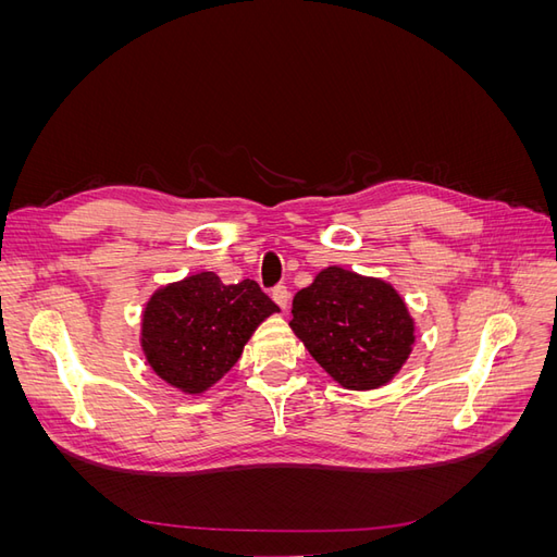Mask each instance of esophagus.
<instances>
[{
	"mask_svg": "<svg viewBox=\"0 0 557 557\" xmlns=\"http://www.w3.org/2000/svg\"><path fill=\"white\" fill-rule=\"evenodd\" d=\"M272 299L281 307V311H288V307H290V293H288V288H285V285H278V288L272 290Z\"/></svg>",
	"mask_w": 557,
	"mask_h": 557,
	"instance_id": "1",
	"label": "esophagus"
}]
</instances>
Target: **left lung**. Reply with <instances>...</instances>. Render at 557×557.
Instances as JSON below:
<instances>
[{
    "label": "left lung",
    "instance_id": "obj_1",
    "mask_svg": "<svg viewBox=\"0 0 557 557\" xmlns=\"http://www.w3.org/2000/svg\"><path fill=\"white\" fill-rule=\"evenodd\" d=\"M290 327L346 391L391 383L416 344L413 315L393 285L336 264L295 295Z\"/></svg>",
    "mask_w": 557,
    "mask_h": 557
}]
</instances>
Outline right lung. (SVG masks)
I'll use <instances>...</instances> for the list:
<instances>
[{
  "mask_svg": "<svg viewBox=\"0 0 557 557\" xmlns=\"http://www.w3.org/2000/svg\"><path fill=\"white\" fill-rule=\"evenodd\" d=\"M278 313L256 281L225 285L213 272L166 283L141 313V350L176 391L201 395L242 358L260 323Z\"/></svg>",
  "mask_w": 557,
  "mask_h": 557,
  "instance_id": "obj_1",
  "label": "right lung"
}]
</instances>
